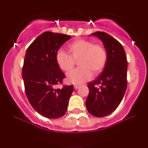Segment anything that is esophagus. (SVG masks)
Wrapping results in <instances>:
<instances>
[{"mask_svg": "<svg viewBox=\"0 0 148 148\" xmlns=\"http://www.w3.org/2000/svg\"><path fill=\"white\" fill-rule=\"evenodd\" d=\"M74 88H75V89L76 90V89H78V88H79V87H80V85H79V84H75L74 86Z\"/></svg>", "mask_w": 148, "mask_h": 148, "instance_id": "esophagus-1", "label": "esophagus"}]
</instances>
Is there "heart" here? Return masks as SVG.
Segmentation results:
<instances>
[{
  "mask_svg": "<svg viewBox=\"0 0 148 148\" xmlns=\"http://www.w3.org/2000/svg\"><path fill=\"white\" fill-rule=\"evenodd\" d=\"M71 55L62 50L56 53V60L60 69L64 72L71 70L79 60L80 67L67 73V81L74 84H79L90 79L92 73L97 75L106 67L108 53L103 46L95 44L89 40H76L69 45Z\"/></svg>",
  "mask_w": 148,
  "mask_h": 148,
  "instance_id": "obj_1",
  "label": "heart"
}]
</instances>
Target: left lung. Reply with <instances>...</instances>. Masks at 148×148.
I'll return each mask as SVG.
<instances>
[{
	"label": "left lung",
	"instance_id": "obj_1",
	"mask_svg": "<svg viewBox=\"0 0 148 148\" xmlns=\"http://www.w3.org/2000/svg\"><path fill=\"white\" fill-rule=\"evenodd\" d=\"M92 35L99 37L108 53L106 67L95 80L88 83L86 101L88 112L101 118L113 113L123 99L127 86V60L123 45L114 37L100 31Z\"/></svg>",
	"mask_w": 148,
	"mask_h": 148
}]
</instances>
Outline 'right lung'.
Masks as SVG:
<instances>
[{
  "mask_svg": "<svg viewBox=\"0 0 148 148\" xmlns=\"http://www.w3.org/2000/svg\"><path fill=\"white\" fill-rule=\"evenodd\" d=\"M70 38L64 34L45 32L32 42L25 53L22 68L25 95L34 109L45 118L63 116L74 91L73 85L55 88L65 78L56 62V53Z\"/></svg>",
  "mask_w": 148,
  "mask_h": 148,
  "instance_id": "add662e5",
  "label": "right lung"
}]
</instances>
